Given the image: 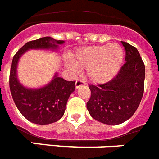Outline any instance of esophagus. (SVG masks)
I'll return each mask as SVG.
<instances>
[{"mask_svg":"<svg viewBox=\"0 0 159 159\" xmlns=\"http://www.w3.org/2000/svg\"><path fill=\"white\" fill-rule=\"evenodd\" d=\"M85 84V82L84 80H77L75 81V87L78 89L79 87H80L81 85H84Z\"/></svg>","mask_w":159,"mask_h":159,"instance_id":"34e87169","label":"esophagus"}]
</instances>
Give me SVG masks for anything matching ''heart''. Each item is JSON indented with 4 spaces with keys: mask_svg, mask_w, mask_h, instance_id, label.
I'll use <instances>...</instances> for the list:
<instances>
[{
    "mask_svg": "<svg viewBox=\"0 0 159 159\" xmlns=\"http://www.w3.org/2000/svg\"><path fill=\"white\" fill-rule=\"evenodd\" d=\"M123 50L116 43L85 47L80 49L73 57V62L68 66L71 70L88 68L90 80L97 84L106 83L113 78L123 61Z\"/></svg>",
    "mask_w": 159,
    "mask_h": 159,
    "instance_id": "obj_1",
    "label": "heart"
}]
</instances>
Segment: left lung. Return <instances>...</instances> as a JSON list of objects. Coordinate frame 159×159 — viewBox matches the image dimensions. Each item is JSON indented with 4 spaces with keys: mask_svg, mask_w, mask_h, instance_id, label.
I'll return each instance as SVG.
<instances>
[{
    "mask_svg": "<svg viewBox=\"0 0 159 159\" xmlns=\"http://www.w3.org/2000/svg\"><path fill=\"white\" fill-rule=\"evenodd\" d=\"M125 50V63L111 80L89 85L91 96L87 109L93 119L107 125L127 120L138 108L144 94L145 66L139 52L121 41Z\"/></svg>",
    "mask_w": 159,
    "mask_h": 159,
    "instance_id": "left-lung-1",
    "label": "left lung"
}]
</instances>
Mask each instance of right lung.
I'll list each match as a JSON object with an SVG mask.
<instances>
[{"instance_id":"obj_1","label":"right lung","mask_w":159,"mask_h":159,"mask_svg":"<svg viewBox=\"0 0 159 159\" xmlns=\"http://www.w3.org/2000/svg\"><path fill=\"white\" fill-rule=\"evenodd\" d=\"M64 41L55 40L51 37L28 42L15 53L10 72V89L15 105L28 120L39 125L56 122L64 115L70 95L75 89V81H67L58 77L41 89H26L20 84L16 76L18 61L29 49H56Z\"/></svg>"}]
</instances>
